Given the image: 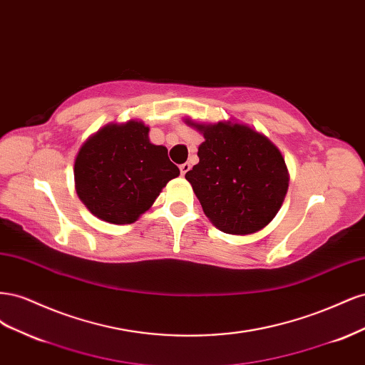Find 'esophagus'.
Masks as SVG:
<instances>
[{
    "mask_svg": "<svg viewBox=\"0 0 365 365\" xmlns=\"http://www.w3.org/2000/svg\"><path fill=\"white\" fill-rule=\"evenodd\" d=\"M180 170H181V175L184 176L187 172L190 170V164H189V163H184V164H181V165H180Z\"/></svg>",
    "mask_w": 365,
    "mask_h": 365,
    "instance_id": "esophagus-1",
    "label": "esophagus"
}]
</instances>
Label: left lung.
<instances>
[{
    "mask_svg": "<svg viewBox=\"0 0 365 365\" xmlns=\"http://www.w3.org/2000/svg\"><path fill=\"white\" fill-rule=\"evenodd\" d=\"M185 121L205 138L197 148L200 163L185 173L205 216L227 235L245 236L267 227L289 185L277 146L247 125Z\"/></svg>",
    "mask_w": 365,
    "mask_h": 365,
    "instance_id": "1",
    "label": "left lung"
}]
</instances>
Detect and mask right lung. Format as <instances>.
Here are the masks:
<instances>
[{
  "instance_id": "obj_1",
  "label": "right lung",
  "mask_w": 365,
  "mask_h": 365,
  "mask_svg": "<svg viewBox=\"0 0 365 365\" xmlns=\"http://www.w3.org/2000/svg\"><path fill=\"white\" fill-rule=\"evenodd\" d=\"M178 175L168 149L152 145L138 120L97 130L74 161L77 196L94 216L117 225L135 222Z\"/></svg>"
}]
</instances>
